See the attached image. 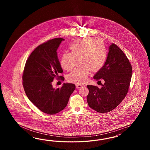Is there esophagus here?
Returning <instances> with one entry per match:
<instances>
[{
  "label": "esophagus",
  "instance_id": "34e87169",
  "mask_svg": "<svg viewBox=\"0 0 150 150\" xmlns=\"http://www.w3.org/2000/svg\"><path fill=\"white\" fill-rule=\"evenodd\" d=\"M85 86V85H83V84H76V88H81V87Z\"/></svg>",
  "mask_w": 150,
  "mask_h": 150
}]
</instances>
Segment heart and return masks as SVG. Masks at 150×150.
<instances>
[{
	"instance_id": "1",
	"label": "heart",
	"mask_w": 150,
	"mask_h": 150,
	"mask_svg": "<svg viewBox=\"0 0 150 150\" xmlns=\"http://www.w3.org/2000/svg\"><path fill=\"white\" fill-rule=\"evenodd\" d=\"M70 52L62 55L60 63L64 69H73L76 59L81 66L74 70L68 76L69 81L81 83L85 81L90 71H97L105 64L107 51L103 42L96 38H87L73 41L69 46Z\"/></svg>"
}]
</instances>
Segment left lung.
<instances>
[{"instance_id":"8db88e82","label":"left lung","mask_w":150,"mask_h":150,"mask_svg":"<svg viewBox=\"0 0 150 150\" xmlns=\"http://www.w3.org/2000/svg\"><path fill=\"white\" fill-rule=\"evenodd\" d=\"M132 72L127 56L112 43L109 47L105 64L93 76L96 80L103 79L105 83L100 88L87 86L89 90L87 97L89 107L99 113L109 112L116 108L127 94Z\"/></svg>"}]
</instances>
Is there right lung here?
<instances>
[{"instance_id": "obj_1", "label": "right lung", "mask_w": 150, "mask_h": 150, "mask_svg": "<svg viewBox=\"0 0 150 150\" xmlns=\"http://www.w3.org/2000/svg\"><path fill=\"white\" fill-rule=\"evenodd\" d=\"M64 40L57 38L38 45L27 59L23 73V86L28 98L48 114L63 110L75 89V85L70 83H64L58 88L52 85L55 77L63 73L57 51ZM60 76L64 81V77Z\"/></svg>"}]
</instances>
